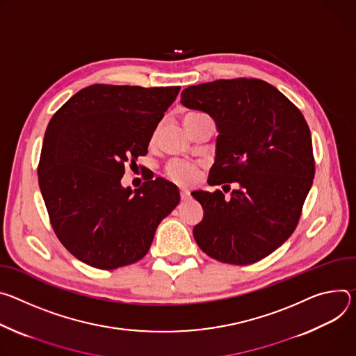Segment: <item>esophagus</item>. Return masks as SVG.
<instances>
[{"label": "esophagus", "instance_id": "esophagus-1", "mask_svg": "<svg viewBox=\"0 0 356 356\" xmlns=\"http://www.w3.org/2000/svg\"><path fill=\"white\" fill-rule=\"evenodd\" d=\"M179 193H181V200H184V201H185V200H188V198H189V192H188L186 189H181V191H179Z\"/></svg>", "mask_w": 356, "mask_h": 356}]
</instances>
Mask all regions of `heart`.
<instances>
[{"label": "heart", "mask_w": 356, "mask_h": 356, "mask_svg": "<svg viewBox=\"0 0 356 356\" xmlns=\"http://www.w3.org/2000/svg\"><path fill=\"white\" fill-rule=\"evenodd\" d=\"M196 117H202V114L200 113H189L185 115V118H196ZM165 174L170 179H172L174 182L182 184V185H188L191 182H193L196 171L192 165L185 164V163H178V161H172L167 165L165 168Z\"/></svg>", "instance_id": "1"}]
</instances>
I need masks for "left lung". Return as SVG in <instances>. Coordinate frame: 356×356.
Returning <instances> with one entry per match:
<instances>
[{"mask_svg":"<svg viewBox=\"0 0 356 356\" xmlns=\"http://www.w3.org/2000/svg\"><path fill=\"white\" fill-rule=\"evenodd\" d=\"M181 103L216 123L208 182L238 185L229 200L222 191L192 192L204 208L202 222L193 227L196 243L222 263L245 266L264 259L294 232L312 185L315 164L304 115L260 79L189 86Z\"/></svg>","mask_w":356,"mask_h":356,"instance_id":"obj_1","label":"left lung"}]
</instances>
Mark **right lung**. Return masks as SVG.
Wrapping results in <instances>:
<instances>
[{
    "mask_svg": "<svg viewBox=\"0 0 356 356\" xmlns=\"http://www.w3.org/2000/svg\"><path fill=\"white\" fill-rule=\"evenodd\" d=\"M179 89L92 85L51 118L38 181L58 239L76 259L102 270L141 260L179 204L177 186L163 178L134 192L120 182L126 165L147 154Z\"/></svg>",
    "mask_w": 356,
    "mask_h": 356,
    "instance_id": "add662e5",
    "label": "right lung"
}]
</instances>
